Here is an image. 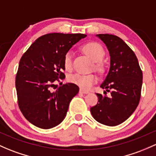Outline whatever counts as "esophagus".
Masks as SVG:
<instances>
[{
  "mask_svg": "<svg viewBox=\"0 0 156 156\" xmlns=\"http://www.w3.org/2000/svg\"><path fill=\"white\" fill-rule=\"evenodd\" d=\"M79 93H83V94H87V93H89V91L85 90H83V89H80Z\"/></svg>",
  "mask_w": 156,
  "mask_h": 156,
  "instance_id": "1",
  "label": "esophagus"
}]
</instances>
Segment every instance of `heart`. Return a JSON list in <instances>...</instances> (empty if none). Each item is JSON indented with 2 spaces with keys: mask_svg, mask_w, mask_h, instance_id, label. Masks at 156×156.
Segmentation results:
<instances>
[{
  "mask_svg": "<svg viewBox=\"0 0 156 156\" xmlns=\"http://www.w3.org/2000/svg\"><path fill=\"white\" fill-rule=\"evenodd\" d=\"M83 50L94 62L101 61L105 56L102 47L96 42L87 43L83 46ZM73 66V51H69L64 57V66L66 69H70ZM99 67V64L96 65ZM70 82L78 85L82 89L88 90L93 87L98 81V78L94 74L75 73L69 77Z\"/></svg>",
  "mask_w": 156,
  "mask_h": 156,
  "instance_id": "obj_1",
  "label": "heart"
}]
</instances>
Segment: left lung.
Masks as SVG:
<instances>
[{"label": "left lung", "mask_w": 156, "mask_h": 156, "mask_svg": "<svg viewBox=\"0 0 156 156\" xmlns=\"http://www.w3.org/2000/svg\"><path fill=\"white\" fill-rule=\"evenodd\" d=\"M107 47L110 55L108 73L100 87L105 89V96L96 93L98 102L90 108L97 122L109 126L126 121L137 108L140 99L143 74L133 51L117 36L97 34ZM111 90L108 98L106 91Z\"/></svg>", "instance_id": "obj_1"}]
</instances>
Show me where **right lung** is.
I'll return each instance as SVG.
<instances>
[{"label":"right lung","mask_w":156,"mask_h":156,"mask_svg":"<svg viewBox=\"0 0 156 156\" xmlns=\"http://www.w3.org/2000/svg\"><path fill=\"white\" fill-rule=\"evenodd\" d=\"M82 34H48L38 38L19 61L16 78L18 103L24 117L44 129L60 123L79 87L67 83L51 91L55 80L63 79L64 57L73 45L85 38Z\"/></svg>","instance_id":"add662e5"}]
</instances>
